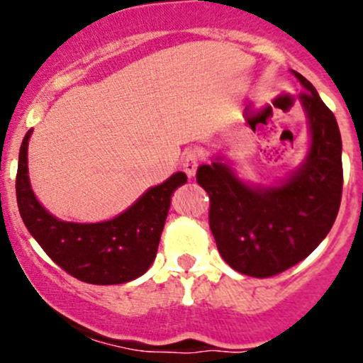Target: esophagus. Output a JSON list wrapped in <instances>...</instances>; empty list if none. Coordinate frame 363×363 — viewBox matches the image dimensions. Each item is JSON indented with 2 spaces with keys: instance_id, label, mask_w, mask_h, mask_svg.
Masks as SVG:
<instances>
[{
  "instance_id": "1",
  "label": "esophagus",
  "mask_w": 363,
  "mask_h": 363,
  "mask_svg": "<svg viewBox=\"0 0 363 363\" xmlns=\"http://www.w3.org/2000/svg\"><path fill=\"white\" fill-rule=\"evenodd\" d=\"M200 160H202V155H200V151H196V149H189V151L184 152V156H182V168H184V172L189 177L195 175L196 168H199L200 164Z\"/></svg>"
}]
</instances>
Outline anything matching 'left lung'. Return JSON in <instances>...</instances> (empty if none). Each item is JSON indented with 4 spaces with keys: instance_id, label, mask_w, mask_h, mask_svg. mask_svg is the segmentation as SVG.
<instances>
[{
    "instance_id": "left-lung-1",
    "label": "left lung",
    "mask_w": 363,
    "mask_h": 363,
    "mask_svg": "<svg viewBox=\"0 0 363 363\" xmlns=\"http://www.w3.org/2000/svg\"><path fill=\"white\" fill-rule=\"evenodd\" d=\"M294 75L306 89L298 100L311 131L309 152L298 170L276 188L247 186L219 161L196 172L211 199L208 225L219 255L251 277H272L307 258L330 232L342 196L337 121L313 84Z\"/></svg>"
}]
</instances>
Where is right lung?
I'll return each mask as SVG.
<instances>
[{"label":"right lung","instance_id":"obj_1","mask_svg":"<svg viewBox=\"0 0 363 363\" xmlns=\"http://www.w3.org/2000/svg\"><path fill=\"white\" fill-rule=\"evenodd\" d=\"M26 133L19 152L16 193L21 218L42 250L65 272L89 284H123L147 272L158 251L170 199L188 177L182 172L147 189L111 221L69 223L54 218L33 193L28 177Z\"/></svg>","mask_w":363,"mask_h":363}]
</instances>
